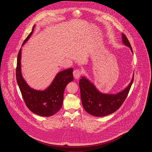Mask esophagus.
I'll list each match as a JSON object with an SVG mask.
<instances>
[{
  "label": "esophagus",
  "mask_w": 152,
  "mask_h": 152,
  "mask_svg": "<svg viewBox=\"0 0 152 152\" xmlns=\"http://www.w3.org/2000/svg\"><path fill=\"white\" fill-rule=\"evenodd\" d=\"M81 74V71H80L79 69H76L73 72V77L76 79H77L79 78Z\"/></svg>",
  "instance_id": "esophagus-1"
}]
</instances>
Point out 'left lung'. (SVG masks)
Masks as SVG:
<instances>
[{
	"instance_id": "obj_1",
	"label": "left lung",
	"mask_w": 152,
	"mask_h": 152,
	"mask_svg": "<svg viewBox=\"0 0 152 152\" xmlns=\"http://www.w3.org/2000/svg\"><path fill=\"white\" fill-rule=\"evenodd\" d=\"M123 44L133 50L126 36L122 34ZM134 75L128 86L116 94H104L100 92L94 83L86 77L82 76L79 81L81 100L84 109L89 114L96 117L107 116L114 113L126 99L132 85Z\"/></svg>"
}]
</instances>
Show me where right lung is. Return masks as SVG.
Instances as JSON below:
<instances>
[{
	"mask_svg": "<svg viewBox=\"0 0 152 152\" xmlns=\"http://www.w3.org/2000/svg\"><path fill=\"white\" fill-rule=\"evenodd\" d=\"M35 27L34 25L22 47L33 34ZM21 56L22 48L18 55L16 76L18 84L27 107L32 112L39 116L49 117L55 115L62 107L65 87L73 80L72 68L58 72L51 84L45 89L36 90L29 87L22 76Z\"/></svg>",
	"mask_w": 152,
	"mask_h": 152,
	"instance_id": "1",
	"label": "right lung"
}]
</instances>
